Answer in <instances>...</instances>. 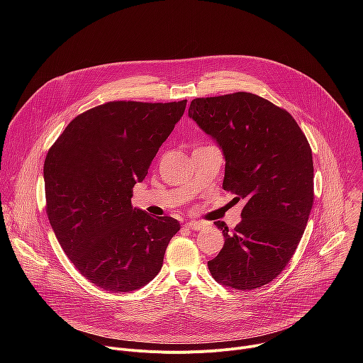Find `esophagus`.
<instances>
[{"mask_svg":"<svg viewBox=\"0 0 363 363\" xmlns=\"http://www.w3.org/2000/svg\"><path fill=\"white\" fill-rule=\"evenodd\" d=\"M185 225L188 228L194 230V231H199V230H202L205 227V223H202V221H188Z\"/></svg>","mask_w":363,"mask_h":363,"instance_id":"34e87169","label":"esophagus"}]
</instances>
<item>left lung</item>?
<instances>
[{"label": "left lung", "instance_id": "8db88e82", "mask_svg": "<svg viewBox=\"0 0 363 363\" xmlns=\"http://www.w3.org/2000/svg\"><path fill=\"white\" fill-rule=\"evenodd\" d=\"M223 149V188L244 199L234 230L214 224L225 238L208 269L223 286L252 290L289 264L313 206L312 149L293 116L247 91L198 97L188 111Z\"/></svg>", "mask_w": 363, "mask_h": 363}]
</instances>
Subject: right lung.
<instances>
[{"label": "right lung", "instance_id": "obj_1", "mask_svg": "<svg viewBox=\"0 0 363 363\" xmlns=\"http://www.w3.org/2000/svg\"><path fill=\"white\" fill-rule=\"evenodd\" d=\"M185 106L186 100L108 101L76 116L47 153L50 225L80 274L103 290L147 284L181 228L172 217L133 208L130 199Z\"/></svg>", "mask_w": 363, "mask_h": 363}]
</instances>
